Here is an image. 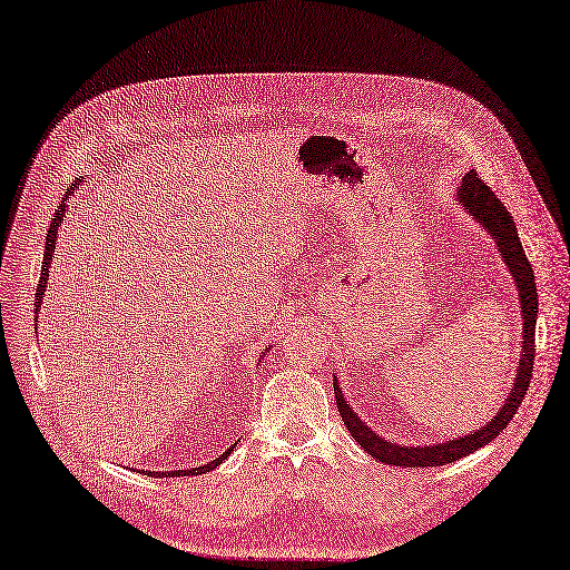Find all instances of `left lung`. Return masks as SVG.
Wrapping results in <instances>:
<instances>
[{
	"mask_svg": "<svg viewBox=\"0 0 570 570\" xmlns=\"http://www.w3.org/2000/svg\"><path fill=\"white\" fill-rule=\"evenodd\" d=\"M458 202L464 209H470V214L476 218V222L484 226L491 236L495 238V245H499L501 255L505 257V265L513 274L518 294H520V308H522V320H524V342H522V354H520V366L515 373V383L513 392H510L505 404L501 406V412L495 414L489 424L481 426L479 431L455 438V441L448 443H435V445H424V448H400L395 443L383 441L381 435H375L363 421L354 414L352 406H348L342 397L340 385L334 383V397H337V410L342 414L344 426L352 433L354 441L373 455L375 460H381L385 464H395V466H438V464H448L455 462L470 452L479 450L481 445L491 443L495 435L503 433V429L510 424V419L515 416L518 406L524 400V392L530 387L532 381V368H534V325H537V286H534V272L528 255L522 250V243L518 238V228L513 216L503 207L501 199L493 195V189L479 178V175L472 170L462 178V185L458 189Z\"/></svg>",
	"mask_w": 570,
	"mask_h": 570,
	"instance_id": "left-lung-1",
	"label": "left lung"
}]
</instances>
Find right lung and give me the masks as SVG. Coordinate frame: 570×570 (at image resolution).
<instances>
[{
    "mask_svg": "<svg viewBox=\"0 0 570 570\" xmlns=\"http://www.w3.org/2000/svg\"><path fill=\"white\" fill-rule=\"evenodd\" d=\"M77 185V183H75ZM65 204H60V209L55 212V218H52V224H50V230L46 233V255H42V267H40V279H38V288H36V313H38V308H40V303H42V294H46V284H48V269H50V265H52V253H55V240H57V228L62 226V222H65ZM230 450L233 448H228L222 458H216L214 462H207L204 466H193V470H175V472H149L151 476H189V474H204V472H209V470H214V466H218L222 464L228 455H230Z\"/></svg>",
    "mask_w": 570,
    "mask_h": 570,
    "instance_id": "1",
    "label": "right lung"
}]
</instances>
